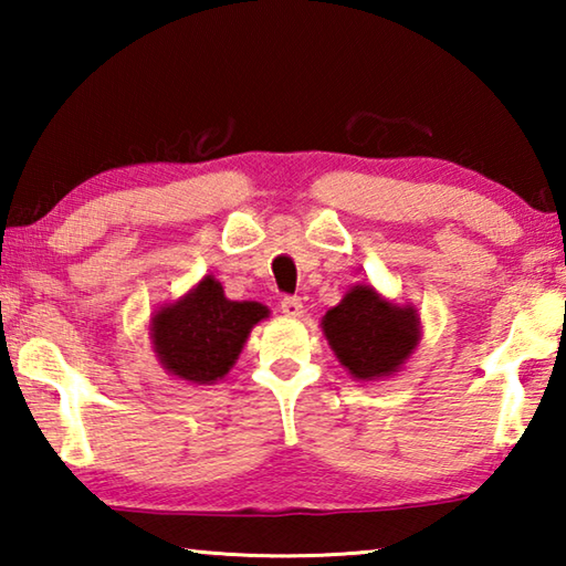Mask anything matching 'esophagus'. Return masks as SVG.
Instances as JSON below:
<instances>
[{
    "mask_svg": "<svg viewBox=\"0 0 566 566\" xmlns=\"http://www.w3.org/2000/svg\"><path fill=\"white\" fill-rule=\"evenodd\" d=\"M280 306H282L284 317H300V314H302V300H300V296H284V300L280 302Z\"/></svg>",
    "mask_w": 566,
    "mask_h": 566,
    "instance_id": "obj_1",
    "label": "esophagus"
}]
</instances>
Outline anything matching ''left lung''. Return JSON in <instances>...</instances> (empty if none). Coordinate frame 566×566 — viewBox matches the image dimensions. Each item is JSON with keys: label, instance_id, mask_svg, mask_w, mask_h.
<instances>
[{"label": "left lung", "instance_id": "obj_1", "mask_svg": "<svg viewBox=\"0 0 566 566\" xmlns=\"http://www.w3.org/2000/svg\"><path fill=\"white\" fill-rule=\"evenodd\" d=\"M322 327L339 361L357 379L397 371L419 337L415 310L391 306L371 286H354L342 304L324 314Z\"/></svg>", "mask_w": 566, "mask_h": 566}]
</instances>
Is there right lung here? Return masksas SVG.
Instances as JSON below:
<instances>
[{"label": "right lung", "mask_w": 566, "mask_h": 566, "mask_svg": "<svg viewBox=\"0 0 566 566\" xmlns=\"http://www.w3.org/2000/svg\"><path fill=\"white\" fill-rule=\"evenodd\" d=\"M266 312L260 302H229L222 284L205 276L195 292L157 314L151 339L171 375L212 385L227 375Z\"/></svg>", "instance_id": "right-lung-1"}]
</instances>
